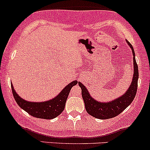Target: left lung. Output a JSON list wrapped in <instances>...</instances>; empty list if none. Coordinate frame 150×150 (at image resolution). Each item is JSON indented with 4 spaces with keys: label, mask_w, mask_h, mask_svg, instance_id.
Instances as JSON below:
<instances>
[{
    "label": "left lung",
    "mask_w": 150,
    "mask_h": 150,
    "mask_svg": "<svg viewBox=\"0 0 150 150\" xmlns=\"http://www.w3.org/2000/svg\"><path fill=\"white\" fill-rule=\"evenodd\" d=\"M127 43L130 47L133 55V65H134V74L132 77V81L128 90L124 95L119 97L117 99L111 100L107 103L97 101L92 98L88 90L84 86L83 84L79 82V86L82 90V97L85 103V110L89 115L95 118L100 120H106L115 117L120 115L122 111L131 104L135 97L137 90V82L139 78L138 66L135 60V54L132 45L126 40Z\"/></svg>",
    "instance_id": "left-lung-1"
}]
</instances>
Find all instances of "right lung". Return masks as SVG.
<instances>
[{"label": "right lung", "mask_w": 150, "mask_h": 150, "mask_svg": "<svg viewBox=\"0 0 150 150\" xmlns=\"http://www.w3.org/2000/svg\"><path fill=\"white\" fill-rule=\"evenodd\" d=\"M77 84L78 81L74 80L65 86V88L62 89V91L56 97L48 101L40 102V103L29 102L22 99L18 94L16 93V92L15 91L12 84H11V88L16 103L23 110L35 117L51 120L61 114L62 112L65 109V103L70 90L74 85Z\"/></svg>", "instance_id": "add662e5"}]
</instances>
